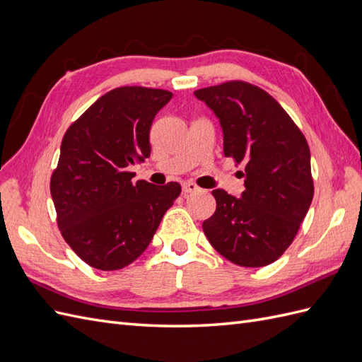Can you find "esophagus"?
Returning <instances> with one entry per match:
<instances>
[{
	"mask_svg": "<svg viewBox=\"0 0 362 362\" xmlns=\"http://www.w3.org/2000/svg\"><path fill=\"white\" fill-rule=\"evenodd\" d=\"M198 190H199L198 185H196L192 181H185L182 184V193H193V192H198Z\"/></svg>",
	"mask_w": 362,
	"mask_h": 362,
	"instance_id": "34e87169",
	"label": "esophagus"
}]
</instances>
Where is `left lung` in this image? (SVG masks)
Here are the masks:
<instances>
[{
	"mask_svg": "<svg viewBox=\"0 0 362 362\" xmlns=\"http://www.w3.org/2000/svg\"><path fill=\"white\" fill-rule=\"evenodd\" d=\"M214 112L223 154L243 163L240 198L213 190L216 211L202 223L211 246L242 267L276 261L291 245L314 196L310 146L276 100L257 86L228 81L194 92Z\"/></svg>",
	"mask_w": 362,
	"mask_h": 362,
	"instance_id": "left-lung-1",
	"label": "left lung"
}]
</instances>
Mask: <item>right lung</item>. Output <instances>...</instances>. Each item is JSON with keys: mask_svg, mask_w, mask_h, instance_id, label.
<instances>
[{"mask_svg": "<svg viewBox=\"0 0 362 362\" xmlns=\"http://www.w3.org/2000/svg\"><path fill=\"white\" fill-rule=\"evenodd\" d=\"M170 100L168 90L117 87L64 133L51 196L63 238L93 269L117 270L137 259L181 193L178 182H133L127 170L151 156L152 120Z\"/></svg>", "mask_w": 362, "mask_h": 362, "instance_id": "right-lung-1", "label": "right lung"}]
</instances>
